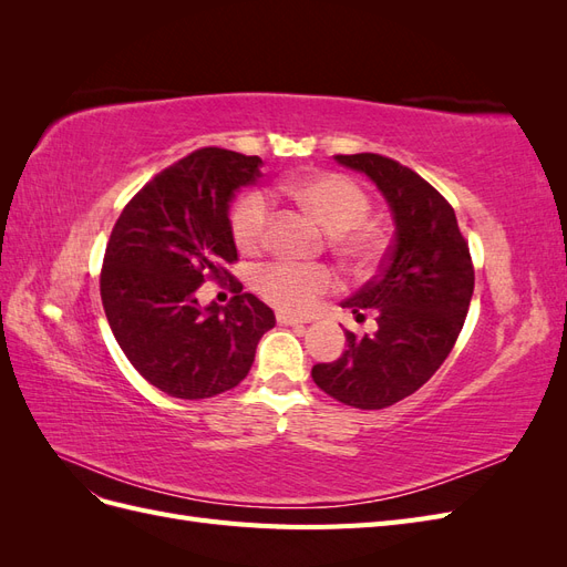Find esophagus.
I'll use <instances>...</instances> for the list:
<instances>
[{
	"label": "esophagus",
	"mask_w": 567,
	"mask_h": 567,
	"mask_svg": "<svg viewBox=\"0 0 567 567\" xmlns=\"http://www.w3.org/2000/svg\"><path fill=\"white\" fill-rule=\"evenodd\" d=\"M277 321L281 326H300V323H305L300 317H293V315H288V312H277Z\"/></svg>",
	"instance_id": "obj_1"
}]
</instances>
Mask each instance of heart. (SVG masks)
Returning a JSON list of instances; mask_svg holds the SVG:
<instances>
[{
  "label": "heart",
  "mask_w": 567,
  "mask_h": 567,
  "mask_svg": "<svg viewBox=\"0 0 567 567\" xmlns=\"http://www.w3.org/2000/svg\"><path fill=\"white\" fill-rule=\"evenodd\" d=\"M284 196L312 215L326 227L329 246L354 271H371L388 248V234L381 221L369 217L371 196L352 177L340 173H312L281 186ZM271 229L269 203L260 192H246L234 203L229 231L236 248L255 255L267 246ZM336 284L326 265L269 262L252 274V286L269 305L284 312H307L319 296Z\"/></svg>",
  "instance_id": "heart-1"
}]
</instances>
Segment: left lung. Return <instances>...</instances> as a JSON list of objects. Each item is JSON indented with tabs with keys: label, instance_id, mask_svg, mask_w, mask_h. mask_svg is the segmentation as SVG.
I'll use <instances>...</instances> for the list:
<instances>
[{
	"label": "left lung",
	"instance_id": "left-lung-1",
	"mask_svg": "<svg viewBox=\"0 0 567 567\" xmlns=\"http://www.w3.org/2000/svg\"><path fill=\"white\" fill-rule=\"evenodd\" d=\"M369 175L388 198L394 238L381 271L342 307L357 319L375 315L373 336L346 333L348 350L315 364L329 398L354 409H385L414 394L450 357L468 315L475 269L454 208L414 169L379 156H336Z\"/></svg>",
	"mask_w": 567,
	"mask_h": 567
}]
</instances>
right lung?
<instances>
[{
    "mask_svg": "<svg viewBox=\"0 0 567 567\" xmlns=\"http://www.w3.org/2000/svg\"><path fill=\"white\" fill-rule=\"evenodd\" d=\"M262 158L203 146L165 167L120 213L101 267L111 331L144 379L179 400H205L241 383L274 312L229 271L238 252L229 200L260 177ZM230 281L235 298L205 311L197 288Z\"/></svg>",
    "mask_w": 567,
    "mask_h": 567,
    "instance_id": "obj_1",
    "label": "right lung"
}]
</instances>
